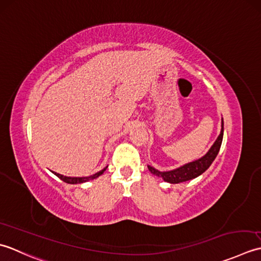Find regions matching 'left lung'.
I'll list each match as a JSON object with an SVG mask.
<instances>
[{"label": "left lung", "instance_id": "obj_1", "mask_svg": "<svg viewBox=\"0 0 261 261\" xmlns=\"http://www.w3.org/2000/svg\"><path fill=\"white\" fill-rule=\"evenodd\" d=\"M223 127H224V123H223V119H222V128H221L220 135L216 138L214 144H213L212 147L210 148V151L207 152L203 158H200L196 161L189 162L187 164H184V166H181L180 168L170 170V171L161 172L151 166H147L148 170H150L151 173L158 175V177H161L164 181L170 182V184H179V182L188 181V180H191L194 178H197L198 175L204 173L206 170L210 168L213 161L215 160L223 141V130H224Z\"/></svg>", "mask_w": 261, "mask_h": 261}]
</instances>
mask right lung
<instances>
[{"mask_svg":"<svg viewBox=\"0 0 261 261\" xmlns=\"http://www.w3.org/2000/svg\"><path fill=\"white\" fill-rule=\"evenodd\" d=\"M106 169H107V167H106L105 169L101 170V171H99V172H97V173H94V174H92V175H90V177H66V175H63V174H60V173H56V172H54V171H51V172L54 173L55 175H57V177L60 178L61 180H63L64 182H66V184H71V185H75V184H83V182H87V181H89V180H92V179L98 178L99 175H101V174H102V173L106 171Z\"/></svg>","mask_w":261,"mask_h":261,"instance_id":"obj_1","label":"right lung"}]
</instances>
